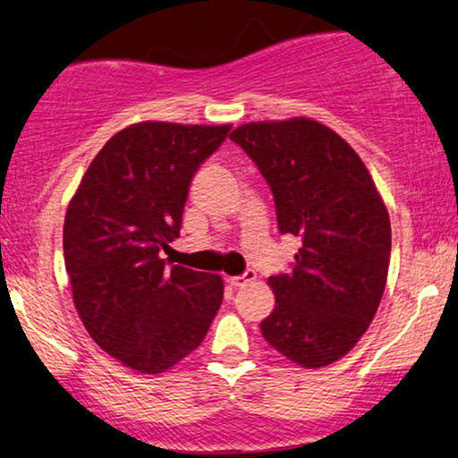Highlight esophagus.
<instances>
[{"label": "esophagus", "instance_id": "obj_1", "mask_svg": "<svg viewBox=\"0 0 458 458\" xmlns=\"http://www.w3.org/2000/svg\"><path fill=\"white\" fill-rule=\"evenodd\" d=\"M254 280H256V273H254V271H245L243 276L228 277V284H230V286L239 288V286H247V284H251Z\"/></svg>", "mask_w": 458, "mask_h": 458}]
</instances>
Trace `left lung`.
<instances>
[{
	"instance_id": "obj_1",
	"label": "left lung",
	"mask_w": 458,
	"mask_h": 458,
	"mask_svg": "<svg viewBox=\"0 0 458 458\" xmlns=\"http://www.w3.org/2000/svg\"><path fill=\"white\" fill-rule=\"evenodd\" d=\"M230 140L269 182L282 233L301 241L293 271L269 277L276 308L262 335L293 364H334L360 343L386 291V202L360 155L318 120L247 123Z\"/></svg>"
}]
</instances>
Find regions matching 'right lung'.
<instances>
[{
    "mask_svg": "<svg viewBox=\"0 0 458 458\" xmlns=\"http://www.w3.org/2000/svg\"><path fill=\"white\" fill-rule=\"evenodd\" d=\"M233 124L144 123L98 150L64 217L72 303L90 338L146 375L196 351L224 299L217 273L165 267L181 230L189 182Z\"/></svg>",
    "mask_w": 458,
    "mask_h": 458,
    "instance_id": "add662e5",
    "label": "right lung"
}]
</instances>
